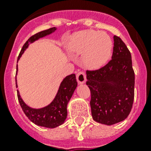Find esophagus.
<instances>
[{
  "instance_id": "1",
  "label": "esophagus",
  "mask_w": 151,
  "mask_h": 151,
  "mask_svg": "<svg viewBox=\"0 0 151 151\" xmlns=\"http://www.w3.org/2000/svg\"><path fill=\"white\" fill-rule=\"evenodd\" d=\"M77 81H78V84H84L86 81V75H85V72H78L77 73Z\"/></svg>"
}]
</instances>
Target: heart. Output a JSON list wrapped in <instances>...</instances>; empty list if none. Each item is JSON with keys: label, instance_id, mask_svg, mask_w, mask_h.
Segmentation results:
<instances>
[{"label": "heart", "instance_id": "obj_1", "mask_svg": "<svg viewBox=\"0 0 151 151\" xmlns=\"http://www.w3.org/2000/svg\"><path fill=\"white\" fill-rule=\"evenodd\" d=\"M66 47L73 53L83 52L84 64L89 68L96 69L110 59L113 42L107 34L95 30H82L71 37Z\"/></svg>", "mask_w": 151, "mask_h": 151}]
</instances>
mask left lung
I'll list each match as a JSON object with an SVG mask.
<instances>
[{
  "instance_id": "8db88e82",
  "label": "left lung",
  "mask_w": 151,
  "mask_h": 151,
  "mask_svg": "<svg viewBox=\"0 0 151 151\" xmlns=\"http://www.w3.org/2000/svg\"><path fill=\"white\" fill-rule=\"evenodd\" d=\"M112 59L96 70H87L94 121L112 125L124 121L134 100L135 73L131 53L119 37L114 36Z\"/></svg>"
}]
</instances>
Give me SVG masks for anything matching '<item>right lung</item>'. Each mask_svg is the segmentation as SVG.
Instances as JSON below:
<instances>
[{
	"label": "right lung",
	"instance_id": "add662e5",
	"mask_svg": "<svg viewBox=\"0 0 151 151\" xmlns=\"http://www.w3.org/2000/svg\"><path fill=\"white\" fill-rule=\"evenodd\" d=\"M55 30H56V28L52 27L50 29L39 32L37 34L30 37L24 44V45L22 46L21 52L18 57L17 62L19 61L21 55L23 54L25 50L28 48L29 44L33 43L41 37L52 34ZM17 71L18 65L16 66V74H17ZM15 84L17 88L16 78H15ZM77 86H78V82L76 80L75 74L73 73L70 75L66 76L60 84L58 92L53 101L49 105L46 106L43 108H40V109H34L27 106L20 96L19 90H17L18 99L25 114L27 115V117L33 123L38 126L53 129V128L61 125L65 122L66 116H67V110H66L67 104L73 96V92L76 89Z\"/></svg>",
	"mask_w": 151,
	"mask_h": 151
}]
</instances>
